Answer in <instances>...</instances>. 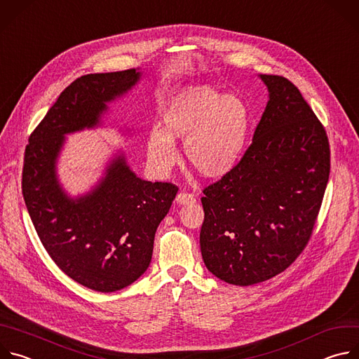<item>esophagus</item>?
I'll list each match as a JSON object with an SVG mask.
<instances>
[{"label":"esophagus","instance_id":"esophagus-1","mask_svg":"<svg viewBox=\"0 0 359 359\" xmlns=\"http://www.w3.org/2000/svg\"><path fill=\"white\" fill-rule=\"evenodd\" d=\"M176 201H177L179 204H189V203L196 201V197H194L193 193H189V191H184V190H183V191L177 193Z\"/></svg>","mask_w":359,"mask_h":359}]
</instances>
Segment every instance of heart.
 <instances>
[{
  "mask_svg": "<svg viewBox=\"0 0 359 359\" xmlns=\"http://www.w3.org/2000/svg\"><path fill=\"white\" fill-rule=\"evenodd\" d=\"M162 128L147 135V158L162 173L175 168L179 151L173 139L184 142L189 165L204 177H222L237 163L245 144L248 114L233 95H222L210 86H189L166 105Z\"/></svg>",
  "mask_w": 359,
  "mask_h": 359,
  "instance_id": "heart-1",
  "label": "heart"
}]
</instances>
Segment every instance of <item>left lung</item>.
Instances as JSON below:
<instances>
[{
  "instance_id": "1",
  "label": "left lung",
  "mask_w": 359,
  "mask_h": 359,
  "mask_svg": "<svg viewBox=\"0 0 359 359\" xmlns=\"http://www.w3.org/2000/svg\"><path fill=\"white\" fill-rule=\"evenodd\" d=\"M270 99L241 161L203 190V262L217 278L252 285L287 270L309 244L327 189V132L298 88L260 75Z\"/></svg>"
}]
</instances>
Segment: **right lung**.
Here are the masks:
<instances>
[{
  "mask_svg": "<svg viewBox=\"0 0 359 359\" xmlns=\"http://www.w3.org/2000/svg\"><path fill=\"white\" fill-rule=\"evenodd\" d=\"M139 76L133 68L75 79L25 147L22 196L42 245L68 277L99 292L122 290L147 270L156 229L179 187L139 179L119 156L90 193L72 200L57 180L55 163L64 135L97 125L107 102Z\"/></svg>",
  "mask_w": 359,
  "mask_h": 359,
  "instance_id": "add662e5",
  "label": "right lung"
}]
</instances>
